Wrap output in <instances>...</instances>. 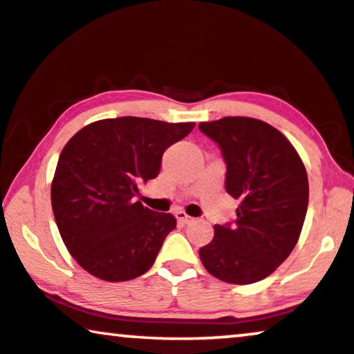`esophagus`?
Segmentation results:
<instances>
[{
	"label": "esophagus",
	"instance_id": "esophagus-1",
	"mask_svg": "<svg viewBox=\"0 0 354 354\" xmlns=\"http://www.w3.org/2000/svg\"><path fill=\"white\" fill-rule=\"evenodd\" d=\"M174 217H176V221L183 223V225H186V223H191L192 221H194L191 216H187L185 210H178V212L174 214Z\"/></svg>",
	"mask_w": 354,
	"mask_h": 354
}]
</instances>
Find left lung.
<instances>
[{"instance_id":"8db88e82","label":"left lung","mask_w":354,"mask_h":354,"mask_svg":"<svg viewBox=\"0 0 354 354\" xmlns=\"http://www.w3.org/2000/svg\"><path fill=\"white\" fill-rule=\"evenodd\" d=\"M199 129L222 149L225 189L240 201L234 225H214L201 261L223 283H257L277 270L301 236L306 167L288 138L259 119L235 115L201 122Z\"/></svg>"}]
</instances>
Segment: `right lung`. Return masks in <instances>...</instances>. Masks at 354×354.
Masks as SVG:
<instances>
[{
    "label": "right lung",
    "mask_w": 354,
    "mask_h": 354,
    "mask_svg": "<svg viewBox=\"0 0 354 354\" xmlns=\"http://www.w3.org/2000/svg\"><path fill=\"white\" fill-rule=\"evenodd\" d=\"M194 125L102 119L66 142L52 180V209L66 250L84 271L119 283L150 270L176 218L136 201L138 185L158 176L163 151Z\"/></svg>",
    "instance_id": "obj_1"
}]
</instances>
